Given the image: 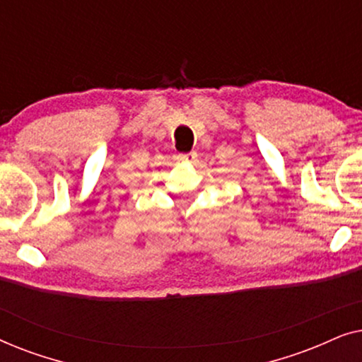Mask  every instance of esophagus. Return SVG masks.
<instances>
[{
    "mask_svg": "<svg viewBox=\"0 0 362 362\" xmlns=\"http://www.w3.org/2000/svg\"><path fill=\"white\" fill-rule=\"evenodd\" d=\"M177 160H180V161H185V163H194V161L197 160V153H196V151L181 153V155L177 156Z\"/></svg>",
    "mask_w": 362,
    "mask_h": 362,
    "instance_id": "obj_1",
    "label": "esophagus"
}]
</instances>
